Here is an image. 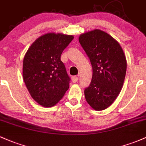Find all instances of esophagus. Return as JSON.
<instances>
[{
  "mask_svg": "<svg viewBox=\"0 0 146 146\" xmlns=\"http://www.w3.org/2000/svg\"><path fill=\"white\" fill-rule=\"evenodd\" d=\"M78 80V78L77 76H73L72 78V81H73V83H76Z\"/></svg>",
  "mask_w": 146,
  "mask_h": 146,
  "instance_id": "1",
  "label": "esophagus"
}]
</instances>
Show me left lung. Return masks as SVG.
<instances>
[{
	"label": "left lung",
	"mask_w": 146,
	"mask_h": 146,
	"mask_svg": "<svg viewBox=\"0 0 146 146\" xmlns=\"http://www.w3.org/2000/svg\"><path fill=\"white\" fill-rule=\"evenodd\" d=\"M79 41L93 68L91 82L84 89L86 100L95 110H104L122 89L127 69L125 56L117 41L102 30L81 35Z\"/></svg>",
	"instance_id": "obj_1"
}]
</instances>
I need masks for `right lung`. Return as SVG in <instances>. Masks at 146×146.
Returning a JSON list of instances; mask_svg holds the SVG:
<instances>
[{
	"label": "right lung",
	"instance_id": "add662e5",
	"mask_svg": "<svg viewBox=\"0 0 146 146\" xmlns=\"http://www.w3.org/2000/svg\"><path fill=\"white\" fill-rule=\"evenodd\" d=\"M72 35L48 33L32 44L23 59V77L31 96L39 105H56L69 88L70 78L61 55Z\"/></svg>",
	"mask_w": 146,
	"mask_h": 146
}]
</instances>
